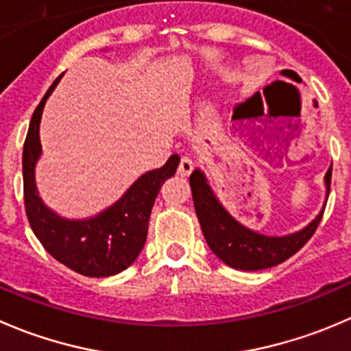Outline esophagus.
<instances>
[{
    "label": "esophagus",
    "instance_id": "esophagus-1",
    "mask_svg": "<svg viewBox=\"0 0 351 351\" xmlns=\"http://www.w3.org/2000/svg\"><path fill=\"white\" fill-rule=\"evenodd\" d=\"M193 169V162L190 158H182L178 165V175L180 176H189Z\"/></svg>",
    "mask_w": 351,
    "mask_h": 351
}]
</instances>
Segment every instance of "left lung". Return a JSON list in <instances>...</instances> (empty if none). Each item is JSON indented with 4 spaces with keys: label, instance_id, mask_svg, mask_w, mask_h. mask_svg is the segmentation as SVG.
Masks as SVG:
<instances>
[{
    "label": "left lung",
    "instance_id": "obj_1",
    "mask_svg": "<svg viewBox=\"0 0 351 351\" xmlns=\"http://www.w3.org/2000/svg\"><path fill=\"white\" fill-rule=\"evenodd\" d=\"M331 173L332 166L324 176L326 199L322 209L307 226L288 234H266L245 226L237 217L231 216L209 185L206 173L200 168L193 169L190 175L193 206L204 238L213 254L226 266L240 271L267 269L287 261L295 252L300 250L317 230L331 189Z\"/></svg>",
    "mask_w": 351,
    "mask_h": 351
}]
</instances>
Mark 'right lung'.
<instances>
[{
  "mask_svg": "<svg viewBox=\"0 0 351 351\" xmlns=\"http://www.w3.org/2000/svg\"><path fill=\"white\" fill-rule=\"evenodd\" d=\"M58 77L36 108L23 145V197L30 228L43 247L58 262L89 278H108L121 273L137 261L147 238L149 219L162 183L171 178L180 156H169L165 166L138 176L123 195L101 213L70 219L54 213L39 197L36 166L43 154L39 138L40 118L47 97L56 89Z\"/></svg>",
  "mask_w": 351,
  "mask_h": 351,
  "instance_id": "add662e5",
  "label": "right lung"
}]
</instances>
